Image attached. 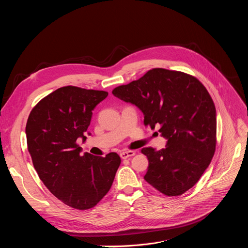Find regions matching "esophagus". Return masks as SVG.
I'll return each instance as SVG.
<instances>
[{
	"mask_svg": "<svg viewBox=\"0 0 248 248\" xmlns=\"http://www.w3.org/2000/svg\"><path fill=\"white\" fill-rule=\"evenodd\" d=\"M134 155H135V152H134V151H131V150H129V151H124V152H122V153L120 154V156H121L122 159H127V158L132 157V156H134Z\"/></svg>",
	"mask_w": 248,
	"mask_h": 248,
	"instance_id": "34e87169",
	"label": "esophagus"
}]
</instances>
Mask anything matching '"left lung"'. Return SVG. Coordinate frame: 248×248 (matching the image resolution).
Wrapping results in <instances>:
<instances>
[{
	"instance_id": "8db88e82",
	"label": "left lung",
	"mask_w": 248,
	"mask_h": 248,
	"mask_svg": "<svg viewBox=\"0 0 248 248\" xmlns=\"http://www.w3.org/2000/svg\"><path fill=\"white\" fill-rule=\"evenodd\" d=\"M112 93L135 105L144 115V124L152 129L160 126L168 139L166 148L159 151L141 149L149 162L144 180L167 196L190 189L216 149V108L205 86L190 75L152 68Z\"/></svg>"
}]
</instances>
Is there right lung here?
<instances>
[{"label": "right lung", "mask_w": 248, "mask_h": 248, "mask_svg": "<svg viewBox=\"0 0 248 248\" xmlns=\"http://www.w3.org/2000/svg\"><path fill=\"white\" fill-rule=\"evenodd\" d=\"M108 92L61 87L44 97L29 114L25 132L33 166L45 186L65 205L87 210L110 190L120 156L80 155L78 139H86L92 111Z\"/></svg>", "instance_id": "obj_1"}]
</instances>
